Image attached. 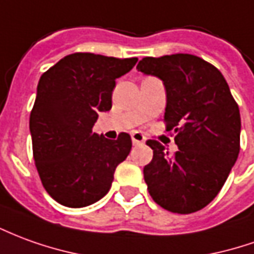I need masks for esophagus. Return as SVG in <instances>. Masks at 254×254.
Listing matches in <instances>:
<instances>
[{
	"label": "esophagus",
	"instance_id": "34e87169",
	"mask_svg": "<svg viewBox=\"0 0 254 254\" xmlns=\"http://www.w3.org/2000/svg\"><path fill=\"white\" fill-rule=\"evenodd\" d=\"M132 141H133V144H143L145 141V137H144V134L141 132H132Z\"/></svg>",
	"mask_w": 254,
	"mask_h": 254
}]
</instances>
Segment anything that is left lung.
I'll use <instances>...</instances> for the list:
<instances>
[{"label":"left lung","mask_w":254,"mask_h":254,"mask_svg":"<svg viewBox=\"0 0 254 254\" xmlns=\"http://www.w3.org/2000/svg\"><path fill=\"white\" fill-rule=\"evenodd\" d=\"M137 70L164 81V122L179 147L169 155L158 140H147L154 154L143 170L148 192L169 212H198L219 194L238 158V104L223 74L194 55L144 58Z\"/></svg>","instance_id":"1"}]
</instances>
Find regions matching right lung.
Listing matches in <instances>:
<instances>
[{
    "label": "right lung",
    "mask_w": 254,
    "mask_h": 254,
    "mask_svg": "<svg viewBox=\"0 0 254 254\" xmlns=\"http://www.w3.org/2000/svg\"><path fill=\"white\" fill-rule=\"evenodd\" d=\"M136 62L77 52L41 75L30 114L33 157L44 189L60 205L84 207L102 199L129 155L127 133L109 140L92 127L99 113L111 109L115 79Z\"/></svg>",
    "instance_id": "obj_1"
}]
</instances>
